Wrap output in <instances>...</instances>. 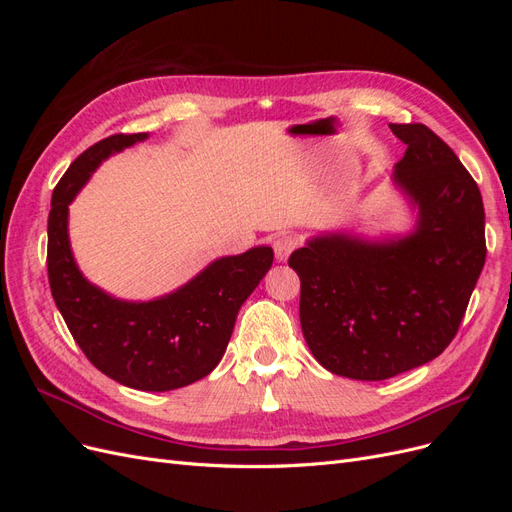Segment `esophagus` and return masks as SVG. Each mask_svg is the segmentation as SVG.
<instances>
[{"mask_svg":"<svg viewBox=\"0 0 512 512\" xmlns=\"http://www.w3.org/2000/svg\"><path fill=\"white\" fill-rule=\"evenodd\" d=\"M299 247V239L294 235H280L273 241V250H275V258L277 260H286L294 250Z\"/></svg>","mask_w":512,"mask_h":512,"instance_id":"esophagus-1","label":"esophagus"}]
</instances>
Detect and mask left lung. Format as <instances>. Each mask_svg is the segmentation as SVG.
Returning <instances> with one entry per match:
<instances>
[{
	"instance_id": "8db88e82",
	"label": "left lung",
	"mask_w": 512,
	"mask_h": 512,
	"mask_svg": "<svg viewBox=\"0 0 512 512\" xmlns=\"http://www.w3.org/2000/svg\"><path fill=\"white\" fill-rule=\"evenodd\" d=\"M389 126L408 147L395 181L418 205L416 230L376 245L320 237L288 258L309 350L352 380L393 378L442 354L487 256L483 198L455 151L423 123Z\"/></svg>"
}]
</instances>
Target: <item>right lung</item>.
Masks as SVG:
<instances>
[{"mask_svg": "<svg viewBox=\"0 0 512 512\" xmlns=\"http://www.w3.org/2000/svg\"><path fill=\"white\" fill-rule=\"evenodd\" d=\"M147 134H113L91 145L59 179L51 198L46 269L55 305L83 354L102 374L138 391H173L215 369L239 307L271 269V247L215 260L190 284L158 301L126 303L91 286L68 243V205L89 173Z\"/></svg>", "mask_w": 512, "mask_h": 512, "instance_id": "add662e5", "label": "right lung"}]
</instances>
